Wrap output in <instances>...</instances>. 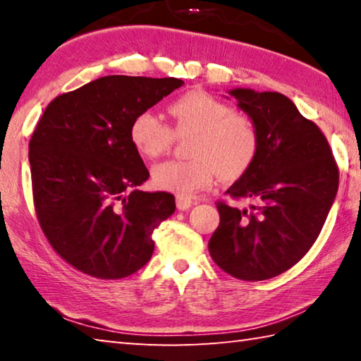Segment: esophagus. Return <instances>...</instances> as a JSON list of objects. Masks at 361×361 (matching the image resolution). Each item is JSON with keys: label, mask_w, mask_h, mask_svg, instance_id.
Masks as SVG:
<instances>
[{"label": "esophagus", "mask_w": 361, "mask_h": 361, "mask_svg": "<svg viewBox=\"0 0 361 361\" xmlns=\"http://www.w3.org/2000/svg\"><path fill=\"white\" fill-rule=\"evenodd\" d=\"M192 199L188 195H176V209L178 210H188L192 207Z\"/></svg>", "instance_id": "esophagus-1"}]
</instances>
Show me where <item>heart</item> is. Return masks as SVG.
<instances>
[{"label":"heart","mask_w":361,"mask_h":361,"mask_svg":"<svg viewBox=\"0 0 361 361\" xmlns=\"http://www.w3.org/2000/svg\"><path fill=\"white\" fill-rule=\"evenodd\" d=\"M172 129L152 111H142L130 124V140L143 157L156 159L167 152L173 133H194L188 161H166L152 169V183L162 191L191 195L212 185L218 173L223 180L239 178L252 166L259 146L255 122L234 111L229 103L204 90L178 97L169 106Z\"/></svg>","instance_id":"b5f03b06"}]
</instances>
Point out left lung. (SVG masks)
<instances>
[{
  "mask_svg": "<svg viewBox=\"0 0 361 361\" xmlns=\"http://www.w3.org/2000/svg\"><path fill=\"white\" fill-rule=\"evenodd\" d=\"M229 95L259 135L252 166L226 194L250 209L218 202L212 259L240 280H267L288 271L319 237L339 186V170L322 130L279 92L232 89Z\"/></svg>",
  "mask_w": 361,
  "mask_h": 361,
  "instance_id": "1",
  "label": "left lung"
}]
</instances>
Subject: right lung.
I'll return each mask as SVG.
<instances>
[{"instance_id":"1","label":"right lung","mask_w":361,"mask_h":361,"mask_svg":"<svg viewBox=\"0 0 361 361\" xmlns=\"http://www.w3.org/2000/svg\"><path fill=\"white\" fill-rule=\"evenodd\" d=\"M185 84L176 78L103 76L49 103L30 140L33 202L52 248L78 271L116 280L154 252V231L175 212L149 178L130 124Z\"/></svg>"}]
</instances>
